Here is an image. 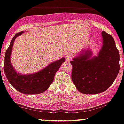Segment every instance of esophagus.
<instances>
[{
  "label": "esophagus",
  "instance_id": "obj_1",
  "mask_svg": "<svg viewBox=\"0 0 124 124\" xmlns=\"http://www.w3.org/2000/svg\"><path fill=\"white\" fill-rule=\"evenodd\" d=\"M71 59V54H67V55L65 56V60H66V61H67V62L69 61Z\"/></svg>",
  "mask_w": 124,
  "mask_h": 124
}]
</instances>
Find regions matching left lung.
<instances>
[{"instance_id":"obj_1","label":"left lung","mask_w":124,"mask_h":124,"mask_svg":"<svg viewBox=\"0 0 124 124\" xmlns=\"http://www.w3.org/2000/svg\"><path fill=\"white\" fill-rule=\"evenodd\" d=\"M102 45L97 56L90 48L82 50L72 58V82L81 93L96 94L106 91L120 70L119 52L113 37L102 32Z\"/></svg>"}]
</instances>
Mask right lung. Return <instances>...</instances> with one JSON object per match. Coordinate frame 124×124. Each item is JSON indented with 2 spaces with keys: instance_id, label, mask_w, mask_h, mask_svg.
<instances>
[{
  "instance_id": "right-lung-1",
  "label": "right lung",
  "mask_w": 124,
  "mask_h": 124,
  "mask_svg": "<svg viewBox=\"0 0 124 124\" xmlns=\"http://www.w3.org/2000/svg\"><path fill=\"white\" fill-rule=\"evenodd\" d=\"M23 33H18L12 39L9 46L6 52L4 58V71L10 84L24 94H39L46 91L53 82L56 72L60 65L65 62V58L52 62L41 71L32 74H23L16 72L11 62V55L15 39Z\"/></svg>"
}]
</instances>
